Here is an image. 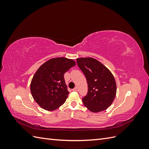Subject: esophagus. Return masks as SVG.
Returning a JSON list of instances; mask_svg holds the SVG:
<instances>
[{"instance_id": "esophagus-1", "label": "esophagus", "mask_w": 149, "mask_h": 149, "mask_svg": "<svg viewBox=\"0 0 149 149\" xmlns=\"http://www.w3.org/2000/svg\"><path fill=\"white\" fill-rule=\"evenodd\" d=\"M73 91H78V88L75 87L74 89H73Z\"/></svg>"}]
</instances>
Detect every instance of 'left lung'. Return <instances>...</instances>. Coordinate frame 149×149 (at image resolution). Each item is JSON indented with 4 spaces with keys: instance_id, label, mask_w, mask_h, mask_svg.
Wrapping results in <instances>:
<instances>
[{
    "instance_id": "left-lung-1",
    "label": "left lung",
    "mask_w": 149,
    "mask_h": 149,
    "mask_svg": "<svg viewBox=\"0 0 149 149\" xmlns=\"http://www.w3.org/2000/svg\"><path fill=\"white\" fill-rule=\"evenodd\" d=\"M76 60L87 79L88 91L82 99L84 105L93 112L107 109L116 95V83L113 74L93 58H79Z\"/></svg>"
}]
</instances>
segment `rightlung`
<instances>
[{"mask_svg":"<svg viewBox=\"0 0 149 149\" xmlns=\"http://www.w3.org/2000/svg\"><path fill=\"white\" fill-rule=\"evenodd\" d=\"M75 65L73 60L58 57L40 66L30 83L31 95L40 107L54 111L63 104L69 94L64 74Z\"/></svg>","mask_w":149,"mask_h":149,"instance_id":"right-lung-1","label":"right lung"}]
</instances>
